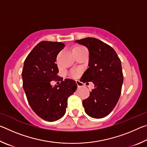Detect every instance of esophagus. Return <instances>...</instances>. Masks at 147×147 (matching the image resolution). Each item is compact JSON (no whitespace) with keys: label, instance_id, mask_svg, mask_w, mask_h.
Returning a JSON list of instances; mask_svg holds the SVG:
<instances>
[{"label":"esophagus","instance_id":"1","mask_svg":"<svg viewBox=\"0 0 147 147\" xmlns=\"http://www.w3.org/2000/svg\"><path fill=\"white\" fill-rule=\"evenodd\" d=\"M76 83L77 84V86H78V87H82L83 86V84L81 82H80L79 80H76Z\"/></svg>","mask_w":147,"mask_h":147}]
</instances>
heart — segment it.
Wrapping results in <instances>:
<instances>
[{
	"mask_svg": "<svg viewBox=\"0 0 147 147\" xmlns=\"http://www.w3.org/2000/svg\"><path fill=\"white\" fill-rule=\"evenodd\" d=\"M84 50H86L84 47H75L73 50V53H76V52H79V51H84ZM79 74V72L78 71H76V70H73L71 71L70 73V76L71 77H76L78 76Z\"/></svg>",
	"mask_w": 147,
	"mask_h": 147,
	"instance_id": "1",
	"label": "heart"
}]
</instances>
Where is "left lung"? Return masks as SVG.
<instances>
[{
	"label": "left lung",
	"mask_w": 147,
	"mask_h": 147,
	"mask_svg": "<svg viewBox=\"0 0 147 147\" xmlns=\"http://www.w3.org/2000/svg\"><path fill=\"white\" fill-rule=\"evenodd\" d=\"M89 51V68L80 82H92L94 88L82 102L85 112L91 117L103 118L111 112L120 97L123 74L121 61L113 48L98 39L76 40Z\"/></svg>",
	"instance_id": "obj_1"
}]
</instances>
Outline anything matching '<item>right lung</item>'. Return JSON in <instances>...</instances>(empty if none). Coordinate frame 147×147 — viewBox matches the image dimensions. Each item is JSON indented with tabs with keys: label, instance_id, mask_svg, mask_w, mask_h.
I'll return each mask as SVG.
<instances>
[{
	"label": "right lung",
	"instance_id": "obj_1",
	"mask_svg": "<svg viewBox=\"0 0 147 147\" xmlns=\"http://www.w3.org/2000/svg\"><path fill=\"white\" fill-rule=\"evenodd\" d=\"M65 46L60 42L41 41L24 62L22 78L27 100L34 112L47 121H56L65 115L67 98L78 87L73 80H63L57 75L56 57ZM53 80L60 81L61 84L51 86Z\"/></svg>",
	"mask_w": 147,
	"mask_h": 147
}]
</instances>
